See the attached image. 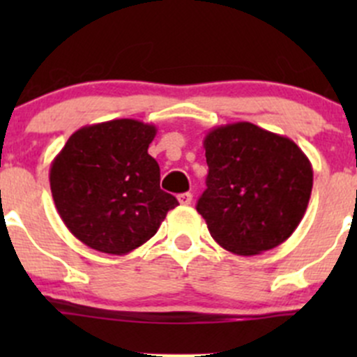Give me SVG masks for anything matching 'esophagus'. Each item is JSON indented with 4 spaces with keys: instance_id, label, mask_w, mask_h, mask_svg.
<instances>
[{
    "instance_id": "obj_1",
    "label": "esophagus",
    "mask_w": 357,
    "mask_h": 357,
    "mask_svg": "<svg viewBox=\"0 0 357 357\" xmlns=\"http://www.w3.org/2000/svg\"><path fill=\"white\" fill-rule=\"evenodd\" d=\"M192 199H193L192 193H181V195L178 197L179 204H181V205H190V204H192Z\"/></svg>"
}]
</instances>
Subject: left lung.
Listing matches in <instances>:
<instances>
[{"instance_id": "left-lung-1", "label": "left lung", "mask_w": 357, "mask_h": 357, "mask_svg": "<svg viewBox=\"0 0 357 357\" xmlns=\"http://www.w3.org/2000/svg\"><path fill=\"white\" fill-rule=\"evenodd\" d=\"M207 190L197 211L211 236L236 255L278 247L307 208L312 165L290 138L252 122L211 129L204 138Z\"/></svg>"}]
</instances>
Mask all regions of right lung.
I'll return each instance as SVG.
<instances>
[{
  "label": "right lung",
  "mask_w": 357,
  "mask_h": 357,
  "mask_svg": "<svg viewBox=\"0 0 357 357\" xmlns=\"http://www.w3.org/2000/svg\"><path fill=\"white\" fill-rule=\"evenodd\" d=\"M153 124L114 119L84 126L50 167V188L68 231L84 245L126 255L149 242L176 197L160 190V167L149 146Z\"/></svg>",
  "instance_id": "right-lung-1"
}]
</instances>
